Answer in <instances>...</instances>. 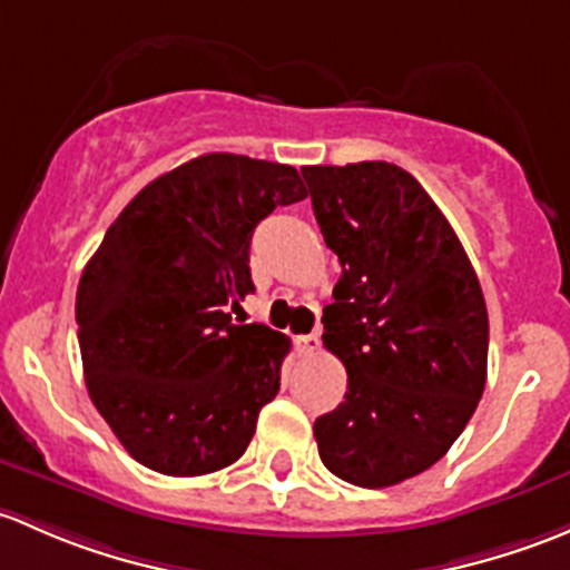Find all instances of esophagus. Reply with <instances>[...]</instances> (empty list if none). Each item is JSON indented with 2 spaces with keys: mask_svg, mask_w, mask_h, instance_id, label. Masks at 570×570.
Here are the masks:
<instances>
[{
  "mask_svg": "<svg viewBox=\"0 0 570 570\" xmlns=\"http://www.w3.org/2000/svg\"><path fill=\"white\" fill-rule=\"evenodd\" d=\"M296 348L302 351V354H318L321 337L318 334H302V337H296Z\"/></svg>",
  "mask_w": 570,
  "mask_h": 570,
  "instance_id": "esophagus-1",
  "label": "esophagus"
}]
</instances>
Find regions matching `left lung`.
Returning <instances> with one entry per match:
<instances>
[{"mask_svg":"<svg viewBox=\"0 0 570 570\" xmlns=\"http://www.w3.org/2000/svg\"><path fill=\"white\" fill-rule=\"evenodd\" d=\"M343 274L324 345L348 392L315 420L324 466L386 489L442 459L478 409L489 313L466 252L420 180L386 161L302 167Z\"/></svg>","mask_w":570,"mask_h":570,"instance_id":"left-lung-1","label":"left lung"}]
</instances>
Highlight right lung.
I'll list each match as a JSON object with an SVG mask.
<instances>
[{
  "label": "right lung",
  "instance_id": "1",
  "mask_svg": "<svg viewBox=\"0 0 570 570\" xmlns=\"http://www.w3.org/2000/svg\"><path fill=\"white\" fill-rule=\"evenodd\" d=\"M304 197L287 164L197 156L150 180L85 266L76 324L87 392L142 466L195 478L249 448L291 340L233 324L227 307L255 291L257 222Z\"/></svg>",
  "mask_w": 570,
  "mask_h": 570
}]
</instances>
